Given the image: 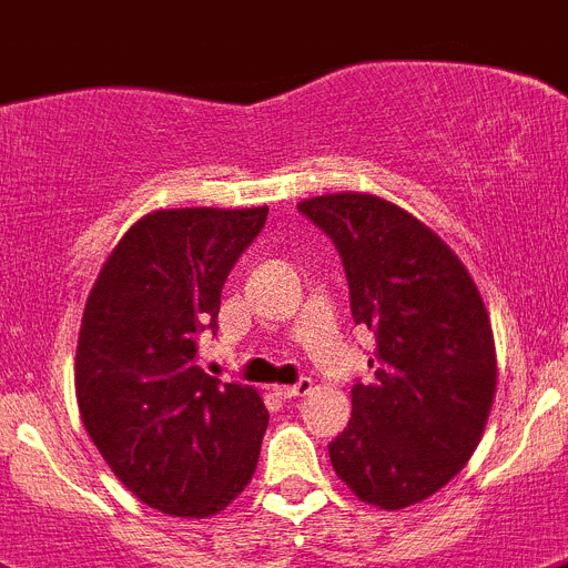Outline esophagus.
Segmentation results:
<instances>
[{"label":"esophagus","mask_w":568,"mask_h":568,"mask_svg":"<svg viewBox=\"0 0 568 568\" xmlns=\"http://www.w3.org/2000/svg\"><path fill=\"white\" fill-rule=\"evenodd\" d=\"M277 392L283 397H305L308 392H314V381L300 378L296 384H291V386H277Z\"/></svg>","instance_id":"34e87169"}]
</instances>
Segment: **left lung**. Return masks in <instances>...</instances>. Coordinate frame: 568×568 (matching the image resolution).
<instances>
[{
	"label": "left lung",
	"instance_id": "1",
	"mask_svg": "<svg viewBox=\"0 0 568 568\" xmlns=\"http://www.w3.org/2000/svg\"><path fill=\"white\" fill-rule=\"evenodd\" d=\"M342 254L356 325L375 333L373 384L331 463L358 499L404 510L445 487L476 452L496 397V342L463 260L404 206L373 193L300 201Z\"/></svg>",
	"mask_w": 568,
	"mask_h": 568
}]
</instances>
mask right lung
<instances>
[{"label": "right lung", "mask_w": 568, "mask_h": 568, "mask_svg": "<svg viewBox=\"0 0 568 568\" xmlns=\"http://www.w3.org/2000/svg\"><path fill=\"white\" fill-rule=\"evenodd\" d=\"M268 206H182L142 215L89 291L75 353L83 426L114 476L148 507L206 518L257 468L268 409L257 389L199 367L221 288Z\"/></svg>", "instance_id": "1"}]
</instances>
